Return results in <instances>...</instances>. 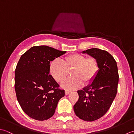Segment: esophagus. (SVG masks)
I'll use <instances>...</instances> for the list:
<instances>
[{
	"instance_id": "34e87169",
	"label": "esophagus",
	"mask_w": 134,
	"mask_h": 134,
	"mask_svg": "<svg viewBox=\"0 0 134 134\" xmlns=\"http://www.w3.org/2000/svg\"><path fill=\"white\" fill-rule=\"evenodd\" d=\"M70 92V91H68V90H66V91H65V94L68 95V94H69Z\"/></svg>"
}]
</instances>
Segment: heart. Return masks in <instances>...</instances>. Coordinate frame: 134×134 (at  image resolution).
Here are the masks:
<instances>
[{"mask_svg": "<svg viewBox=\"0 0 134 134\" xmlns=\"http://www.w3.org/2000/svg\"><path fill=\"white\" fill-rule=\"evenodd\" d=\"M50 73L53 78L58 83L66 79L68 71L72 70L71 78L62 84L64 88L73 90L91 83L99 70L98 61L94 57L86 58L79 54H72L65 57L64 60L55 59L49 66Z\"/></svg>", "mask_w": 134, "mask_h": 134, "instance_id": "obj_1", "label": "heart"}]
</instances>
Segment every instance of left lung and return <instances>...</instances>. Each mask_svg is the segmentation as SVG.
<instances>
[{"label":"left lung","mask_w":134,"mask_h":134,"mask_svg":"<svg viewBox=\"0 0 134 134\" xmlns=\"http://www.w3.org/2000/svg\"><path fill=\"white\" fill-rule=\"evenodd\" d=\"M83 53L97 59L99 70L91 84L78 90L79 99L73 109L79 119L93 121L104 116L111 106L117 92L119 76L116 61L108 51L92 48Z\"/></svg>","instance_id":"obj_1"}]
</instances>
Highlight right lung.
I'll list each match as a JSON object with an SVG mask.
<instances>
[{
    "label": "right lung",
    "instance_id": "obj_1",
    "mask_svg": "<svg viewBox=\"0 0 134 134\" xmlns=\"http://www.w3.org/2000/svg\"><path fill=\"white\" fill-rule=\"evenodd\" d=\"M65 53L47 46H34L19 60L15 70L16 96L22 109L32 119H50L65 96V90L49 74V66Z\"/></svg>",
    "mask_w": 134,
    "mask_h": 134
}]
</instances>
